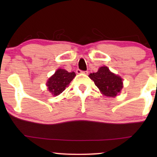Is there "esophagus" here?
Wrapping results in <instances>:
<instances>
[{
	"mask_svg": "<svg viewBox=\"0 0 157 157\" xmlns=\"http://www.w3.org/2000/svg\"><path fill=\"white\" fill-rule=\"evenodd\" d=\"M77 74H85V75H88V73H89V71H81L80 69H77Z\"/></svg>",
	"mask_w": 157,
	"mask_h": 157,
	"instance_id": "obj_1",
	"label": "esophagus"
}]
</instances>
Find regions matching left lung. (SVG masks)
<instances>
[{"instance_id": "obj_1", "label": "left lung", "mask_w": 157, "mask_h": 157, "mask_svg": "<svg viewBox=\"0 0 157 157\" xmlns=\"http://www.w3.org/2000/svg\"><path fill=\"white\" fill-rule=\"evenodd\" d=\"M89 77L105 96H117L122 89L121 77L111 72L106 66L100 67L97 72L90 74Z\"/></svg>"}]
</instances>
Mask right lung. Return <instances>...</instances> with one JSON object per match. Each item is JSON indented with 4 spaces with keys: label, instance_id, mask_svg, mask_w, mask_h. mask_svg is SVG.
I'll return each instance as SVG.
<instances>
[{
    "label": "right lung",
    "instance_id": "1",
    "mask_svg": "<svg viewBox=\"0 0 157 157\" xmlns=\"http://www.w3.org/2000/svg\"><path fill=\"white\" fill-rule=\"evenodd\" d=\"M75 73L68 72L64 69H57L55 75L48 79L46 86H48V91L54 96H57L66 89L68 84L71 82L75 77Z\"/></svg>",
    "mask_w": 157,
    "mask_h": 157
}]
</instances>
